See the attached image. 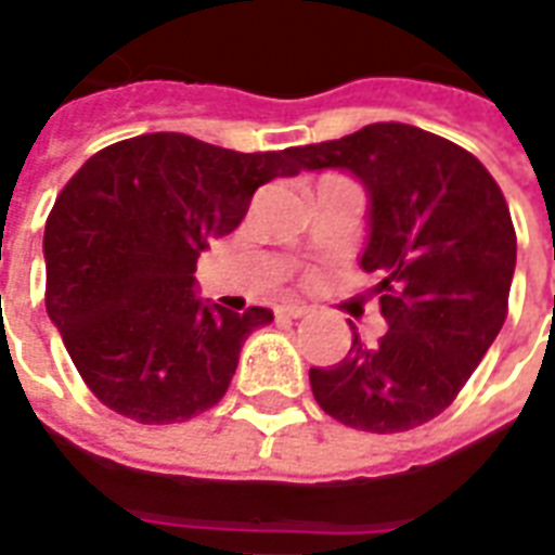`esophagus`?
I'll return each instance as SVG.
<instances>
[{"mask_svg": "<svg viewBox=\"0 0 555 555\" xmlns=\"http://www.w3.org/2000/svg\"><path fill=\"white\" fill-rule=\"evenodd\" d=\"M276 312L285 314V318H306V314H309V306H306V302H282Z\"/></svg>", "mask_w": 555, "mask_h": 555, "instance_id": "34e87169", "label": "esophagus"}]
</instances>
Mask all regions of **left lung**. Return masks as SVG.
Segmentation results:
<instances>
[{
    "mask_svg": "<svg viewBox=\"0 0 555 555\" xmlns=\"http://www.w3.org/2000/svg\"><path fill=\"white\" fill-rule=\"evenodd\" d=\"M291 159L297 169L350 171L365 186L360 264L380 279L389 324L372 348L353 333L345 360L309 372L314 401L374 434L440 416L508 312L517 237L502 190L469 151L396 121L291 147Z\"/></svg>",
    "mask_w": 555,
    "mask_h": 555,
    "instance_id": "8db88e82",
    "label": "left lung"
}]
</instances>
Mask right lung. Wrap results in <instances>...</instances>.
<instances>
[{
    "mask_svg": "<svg viewBox=\"0 0 555 555\" xmlns=\"http://www.w3.org/2000/svg\"><path fill=\"white\" fill-rule=\"evenodd\" d=\"M291 175V147L241 154L145 133L65 183L43 229L47 314L101 404L171 425L225 396L243 341L273 312L202 300L195 261L241 225L261 183Z\"/></svg>",
    "mask_w": 555,
    "mask_h": 555,
    "instance_id": "right-lung-1",
    "label": "right lung"
}]
</instances>
